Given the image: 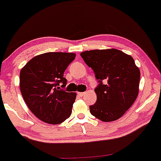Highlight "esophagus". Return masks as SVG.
Wrapping results in <instances>:
<instances>
[{
  "mask_svg": "<svg viewBox=\"0 0 161 161\" xmlns=\"http://www.w3.org/2000/svg\"><path fill=\"white\" fill-rule=\"evenodd\" d=\"M77 94H78L79 96L82 97V96H84L85 94H86V93H85V92H78V93H77Z\"/></svg>",
  "mask_w": 161,
  "mask_h": 161,
  "instance_id": "34e87169",
  "label": "esophagus"
}]
</instances>
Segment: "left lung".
Segmentation results:
<instances>
[{
	"label": "left lung",
	"instance_id": "obj_1",
	"mask_svg": "<svg viewBox=\"0 0 161 161\" xmlns=\"http://www.w3.org/2000/svg\"><path fill=\"white\" fill-rule=\"evenodd\" d=\"M80 55L98 82L97 101L89 106L91 114L106 122L119 119L138 95L140 72L134 60L115 49L86 51Z\"/></svg>",
	"mask_w": 161,
	"mask_h": 161
}]
</instances>
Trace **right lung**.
<instances>
[{"instance_id": "right-lung-1", "label": "right lung", "mask_w": 161, "mask_h": 161, "mask_svg": "<svg viewBox=\"0 0 161 161\" xmlns=\"http://www.w3.org/2000/svg\"><path fill=\"white\" fill-rule=\"evenodd\" d=\"M75 58L74 53L47 52L33 58L21 69L20 90L25 103L44 122L61 124L72 113L76 94L64 90L67 83L64 73Z\"/></svg>"}]
</instances>
